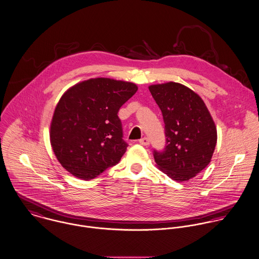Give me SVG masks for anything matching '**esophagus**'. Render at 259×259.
Wrapping results in <instances>:
<instances>
[{"label": "esophagus", "mask_w": 259, "mask_h": 259, "mask_svg": "<svg viewBox=\"0 0 259 259\" xmlns=\"http://www.w3.org/2000/svg\"><path fill=\"white\" fill-rule=\"evenodd\" d=\"M139 142H140L141 145H143V146H148L150 144V141H149V139L147 137H144L142 139H140Z\"/></svg>", "instance_id": "1"}]
</instances>
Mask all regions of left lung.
I'll return each mask as SVG.
<instances>
[{
	"label": "left lung",
	"mask_w": 259,
	"mask_h": 259,
	"mask_svg": "<svg viewBox=\"0 0 259 259\" xmlns=\"http://www.w3.org/2000/svg\"><path fill=\"white\" fill-rule=\"evenodd\" d=\"M162 111L166 146L154 150L157 166L177 182L194 178L210 162L217 128L204 102L193 90L177 82L149 87Z\"/></svg>",
	"instance_id": "obj_1"
}]
</instances>
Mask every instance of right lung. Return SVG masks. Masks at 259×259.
<instances>
[{
    "instance_id": "right-lung-1",
    "label": "right lung",
    "mask_w": 259,
    "mask_h": 259,
    "mask_svg": "<svg viewBox=\"0 0 259 259\" xmlns=\"http://www.w3.org/2000/svg\"><path fill=\"white\" fill-rule=\"evenodd\" d=\"M137 90L131 82L98 77L75 84L61 96L50 136L67 172L88 181L119 163L128 144L117 114Z\"/></svg>"
}]
</instances>
